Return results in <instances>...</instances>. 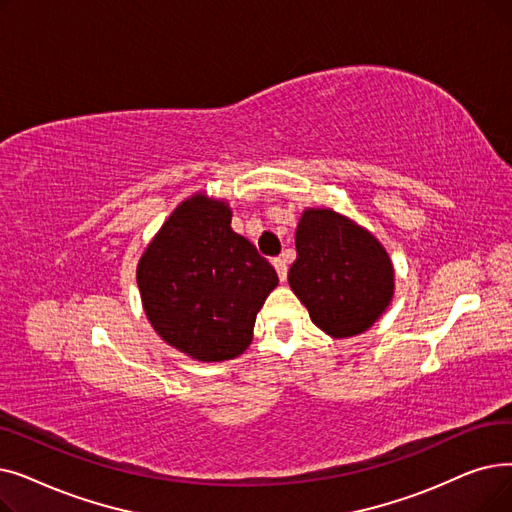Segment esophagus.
<instances>
[{"label": "esophagus", "instance_id": "esophagus-1", "mask_svg": "<svg viewBox=\"0 0 512 512\" xmlns=\"http://www.w3.org/2000/svg\"><path fill=\"white\" fill-rule=\"evenodd\" d=\"M274 268H276V272H278V278L284 282L286 280V276H288V268H286V261L282 259V257H276L274 261Z\"/></svg>", "mask_w": 512, "mask_h": 512}]
</instances>
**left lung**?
<instances>
[{
  "label": "left lung",
  "mask_w": 512,
  "mask_h": 512,
  "mask_svg": "<svg viewBox=\"0 0 512 512\" xmlns=\"http://www.w3.org/2000/svg\"><path fill=\"white\" fill-rule=\"evenodd\" d=\"M288 284L330 337L368 330L393 297V265L368 230L330 209H307L295 234Z\"/></svg>",
  "instance_id": "left-lung-1"
}]
</instances>
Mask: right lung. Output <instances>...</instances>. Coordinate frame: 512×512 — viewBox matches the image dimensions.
I'll return each instance as SVG.
<instances>
[{
  "instance_id": "obj_1",
  "label": "right lung",
  "mask_w": 512,
  "mask_h": 512,
  "mask_svg": "<svg viewBox=\"0 0 512 512\" xmlns=\"http://www.w3.org/2000/svg\"><path fill=\"white\" fill-rule=\"evenodd\" d=\"M230 221L226 203L196 194L171 213L138 265L150 324L201 362L232 360L249 347L257 311L278 284L272 263Z\"/></svg>"
}]
</instances>
